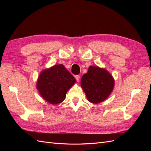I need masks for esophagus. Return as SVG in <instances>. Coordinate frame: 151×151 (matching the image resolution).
Masks as SVG:
<instances>
[{
  "mask_svg": "<svg viewBox=\"0 0 151 151\" xmlns=\"http://www.w3.org/2000/svg\"><path fill=\"white\" fill-rule=\"evenodd\" d=\"M75 78H76V81H77V82H79V80H80V76H79V75L76 76H75Z\"/></svg>",
  "mask_w": 151,
  "mask_h": 151,
  "instance_id": "34e87169",
  "label": "esophagus"
}]
</instances>
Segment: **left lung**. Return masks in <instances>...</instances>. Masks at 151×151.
<instances>
[{"label": "left lung", "instance_id": "left-lung-1", "mask_svg": "<svg viewBox=\"0 0 151 151\" xmlns=\"http://www.w3.org/2000/svg\"><path fill=\"white\" fill-rule=\"evenodd\" d=\"M113 78L104 68L91 66L83 76L81 84L87 99L92 103H99L106 99L114 87Z\"/></svg>", "mask_w": 151, "mask_h": 151}]
</instances>
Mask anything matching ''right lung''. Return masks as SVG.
Segmentation results:
<instances>
[{
  "label": "right lung",
  "mask_w": 151,
  "mask_h": 151,
  "mask_svg": "<svg viewBox=\"0 0 151 151\" xmlns=\"http://www.w3.org/2000/svg\"><path fill=\"white\" fill-rule=\"evenodd\" d=\"M75 82L74 77L64 66L60 64L41 72L36 87L45 100L57 104L65 99L67 91Z\"/></svg>",
  "instance_id": "right-lung-1"
}]
</instances>
